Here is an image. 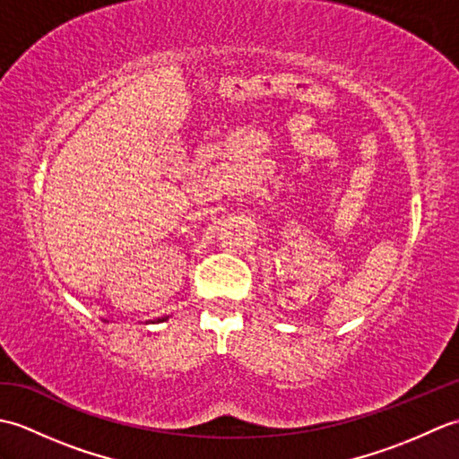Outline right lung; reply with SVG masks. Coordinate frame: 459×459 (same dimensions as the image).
Returning a JSON list of instances; mask_svg holds the SVG:
<instances>
[{
  "label": "right lung",
  "instance_id": "right-lung-1",
  "mask_svg": "<svg viewBox=\"0 0 459 459\" xmlns=\"http://www.w3.org/2000/svg\"><path fill=\"white\" fill-rule=\"evenodd\" d=\"M160 321H163V319H160Z\"/></svg>",
  "mask_w": 459,
  "mask_h": 459
}]
</instances>
